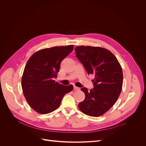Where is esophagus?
Returning <instances> with one entry per match:
<instances>
[{
  "label": "esophagus",
  "instance_id": "obj_1",
  "mask_svg": "<svg viewBox=\"0 0 146 146\" xmlns=\"http://www.w3.org/2000/svg\"><path fill=\"white\" fill-rule=\"evenodd\" d=\"M74 90H79V88H78L76 86H74Z\"/></svg>",
  "mask_w": 146,
  "mask_h": 146
}]
</instances>
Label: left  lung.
Instances as JSON below:
<instances>
[{
    "instance_id": "left-lung-1",
    "label": "left lung",
    "mask_w": 146,
    "mask_h": 146,
    "mask_svg": "<svg viewBox=\"0 0 146 146\" xmlns=\"http://www.w3.org/2000/svg\"><path fill=\"white\" fill-rule=\"evenodd\" d=\"M76 56L88 75H93L94 88L81 90L85 99L78 104L86 115L98 117L111 108L120 95L123 84L122 67L116 57L107 48L80 46L75 48Z\"/></svg>"
}]
</instances>
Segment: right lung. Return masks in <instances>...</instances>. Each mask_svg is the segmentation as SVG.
Here are the masks:
<instances>
[{"label": "right lung", "instance_id": "right-lung-1", "mask_svg": "<svg viewBox=\"0 0 146 146\" xmlns=\"http://www.w3.org/2000/svg\"><path fill=\"white\" fill-rule=\"evenodd\" d=\"M74 45L56 46L39 50L30 56L22 77V88L30 107L40 114L54 111L63 96L73 86H64L54 80L61 61L73 50Z\"/></svg>", "mask_w": 146, "mask_h": 146}]
</instances>
